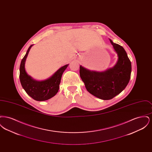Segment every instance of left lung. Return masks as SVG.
Instances as JSON below:
<instances>
[{"mask_svg": "<svg viewBox=\"0 0 152 152\" xmlns=\"http://www.w3.org/2000/svg\"><path fill=\"white\" fill-rule=\"evenodd\" d=\"M109 40L118 58L113 68L100 72L80 66V76L87 91L104 100L112 99L123 91L129 83L132 71L131 62L124 48Z\"/></svg>", "mask_w": 152, "mask_h": 152, "instance_id": "left-lung-1", "label": "left lung"}]
</instances>
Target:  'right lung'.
I'll return each mask as SVG.
<instances>
[{
	"instance_id": "right-lung-1",
	"label": "right lung",
	"mask_w": 152,
	"mask_h": 152,
	"mask_svg": "<svg viewBox=\"0 0 152 152\" xmlns=\"http://www.w3.org/2000/svg\"><path fill=\"white\" fill-rule=\"evenodd\" d=\"M33 45H31L20 65L19 78L23 88L26 93L36 101H45L53 97L58 93L62 75L68 64L58 69L51 77L43 81H37L32 79L25 70V62L28 52Z\"/></svg>"
}]
</instances>
